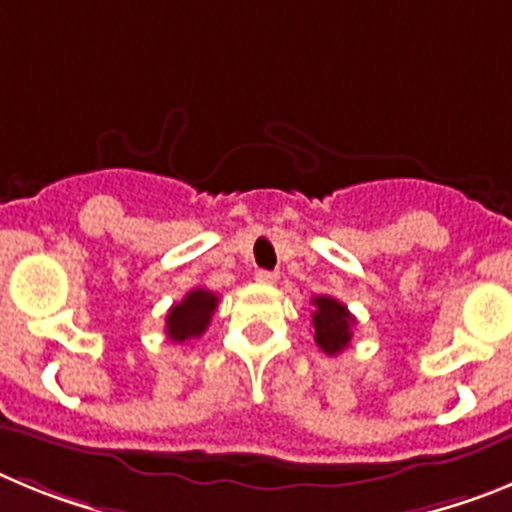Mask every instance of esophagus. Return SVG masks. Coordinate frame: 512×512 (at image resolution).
I'll return each instance as SVG.
<instances>
[{
    "instance_id": "esophagus-1",
    "label": "esophagus",
    "mask_w": 512,
    "mask_h": 512,
    "mask_svg": "<svg viewBox=\"0 0 512 512\" xmlns=\"http://www.w3.org/2000/svg\"><path fill=\"white\" fill-rule=\"evenodd\" d=\"M255 280L262 285H275L278 283V273H275V270H257Z\"/></svg>"
}]
</instances>
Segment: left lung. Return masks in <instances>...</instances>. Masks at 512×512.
I'll list each match as a JSON object with an SVG mask.
<instances>
[{"mask_svg": "<svg viewBox=\"0 0 512 512\" xmlns=\"http://www.w3.org/2000/svg\"><path fill=\"white\" fill-rule=\"evenodd\" d=\"M313 342L329 357L344 352L352 342V326L357 324L349 308L331 296L313 298Z\"/></svg>", "mask_w": 512, "mask_h": 512, "instance_id": "obj_1", "label": "left lung"}]
</instances>
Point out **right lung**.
Masks as SVG:
<instances>
[{"instance_id": "obj_1", "label": "right lung", "mask_w": 512, "mask_h": 512, "mask_svg": "<svg viewBox=\"0 0 512 512\" xmlns=\"http://www.w3.org/2000/svg\"><path fill=\"white\" fill-rule=\"evenodd\" d=\"M216 306H219V296L206 288L188 290L186 298L176 306H170L168 319H165V334L170 342H188V339H199L211 324Z\"/></svg>"}]
</instances>
